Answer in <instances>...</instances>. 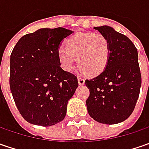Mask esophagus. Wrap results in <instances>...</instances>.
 Wrapping results in <instances>:
<instances>
[{
  "label": "esophagus",
  "mask_w": 149,
  "mask_h": 149,
  "mask_svg": "<svg viewBox=\"0 0 149 149\" xmlns=\"http://www.w3.org/2000/svg\"><path fill=\"white\" fill-rule=\"evenodd\" d=\"M78 82H79V84L82 85V84H84L85 79H83V78L79 77V78H78Z\"/></svg>",
  "instance_id": "1"
}]
</instances>
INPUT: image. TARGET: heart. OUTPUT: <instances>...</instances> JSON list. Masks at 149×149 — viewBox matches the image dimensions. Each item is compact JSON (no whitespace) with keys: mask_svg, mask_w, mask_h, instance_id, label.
<instances>
[{"mask_svg":"<svg viewBox=\"0 0 149 149\" xmlns=\"http://www.w3.org/2000/svg\"><path fill=\"white\" fill-rule=\"evenodd\" d=\"M109 54V42L104 35L83 33L70 38L65 48L61 47L58 50V58L65 71H71L77 59L83 71L89 76H96L104 70Z\"/></svg>","mask_w":149,"mask_h":149,"instance_id":"1","label":"heart"}]
</instances>
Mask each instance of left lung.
Instances as JSON below:
<instances>
[{
	"instance_id": "obj_1",
	"label": "left lung",
	"mask_w": 149,
	"mask_h": 149,
	"mask_svg": "<svg viewBox=\"0 0 149 149\" xmlns=\"http://www.w3.org/2000/svg\"><path fill=\"white\" fill-rule=\"evenodd\" d=\"M94 29L109 40L110 54L104 70L85 80L89 89L86 106L95 121L116 124L131 115L139 99L142 79L138 50L129 38L110 26Z\"/></svg>"
}]
</instances>
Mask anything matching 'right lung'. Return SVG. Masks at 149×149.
I'll return each instance as SVG.
<instances>
[{
    "label": "right lung",
    "instance_id": "right-lung-1",
    "mask_svg": "<svg viewBox=\"0 0 149 149\" xmlns=\"http://www.w3.org/2000/svg\"><path fill=\"white\" fill-rule=\"evenodd\" d=\"M74 31L41 28L22 36L10 54V88L27 122L44 127L65 117L68 101L79 86L77 77L61 67L58 50Z\"/></svg>",
    "mask_w": 149,
    "mask_h": 149
}]
</instances>
